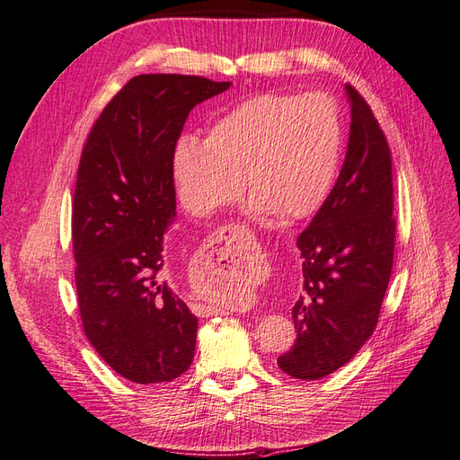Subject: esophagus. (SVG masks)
I'll use <instances>...</instances> for the list:
<instances>
[{
    "instance_id": "34e87169",
    "label": "esophagus",
    "mask_w": 460,
    "mask_h": 460,
    "mask_svg": "<svg viewBox=\"0 0 460 460\" xmlns=\"http://www.w3.org/2000/svg\"><path fill=\"white\" fill-rule=\"evenodd\" d=\"M244 239V229H241L239 226H226L219 227L212 236H210V246L212 252L217 256L216 261L227 260V254H231V248H234V244H239V241ZM219 307L216 305H200L199 304V315L202 317H210V315H217Z\"/></svg>"
}]
</instances>
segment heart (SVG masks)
<instances>
[{
	"label": "heart",
	"instance_id": "b5f03b06",
	"mask_svg": "<svg viewBox=\"0 0 460 460\" xmlns=\"http://www.w3.org/2000/svg\"><path fill=\"white\" fill-rule=\"evenodd\" d=\"M342 118L324 93H260L219 114L206 139L181 136L172 175L185 212L206 217L254 192L250 212L302 219L319 210L342 158Z\"/></svg>",
	"mask_w": 460,
	"mask_h": 460
}]
</instances>
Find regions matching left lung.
Instances as JSON below:
<instances>
[{
	"label": "left lung",
	"instance_id": "obj_1",
	"mask_svg": "<svg viewBox=\"0 0 460 460\" xmlns=\"http://www.w3.org/2000/svg\"><path fill=\"white\" fill-rule=\"evenodd\" d=\"M351 124L344 166L296 246L304 290L292 307L298 336L277 365L319 380L344 367L375 332L394 268L392 153L367 101L346 85Z\"/></svg>",
	"mask_w": 460,
	"mask_h": 460
}]
</instances>
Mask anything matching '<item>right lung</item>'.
I'll return each mask as SVG.
<instances>
[{
	"label": "right lung",
	"instance_id": "add662e5",
	"mask_svg": "<svg viewBox=\"0 0 460 460\" xmlns=\"http://www.w3.org/2000/svg\"><path fill=\"white\" fill-rule=\"evenodd\" d=\"M185 74H141L102 109L84 145L72 246L84 332L118 375L170 382L195 358L199 319L170 280L172 153L189 112L229 90Z\"/></svg>",
	"mask_w": 460,
	"mask_h": 460
}]
</instances>
